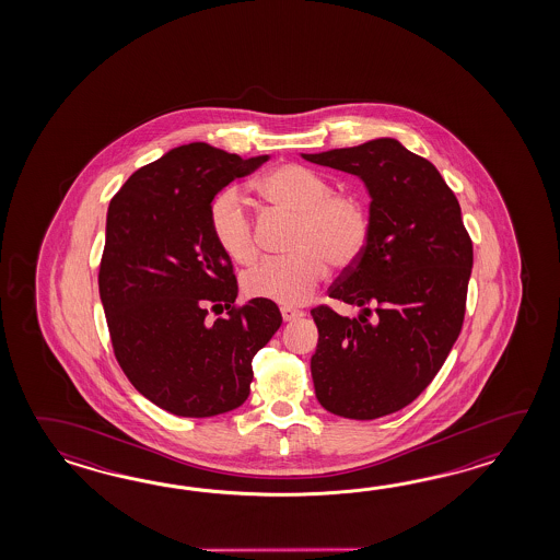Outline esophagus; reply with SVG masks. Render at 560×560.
Instances as JSON below:
<instances>
[{
  "label": "esophagus",
  "mask_w": 560,
  "mask_h": 560,
  "mask_svg": "<svg viewBox=\"0 0 560 560\" xmlns=\"http://www.w3.org/2000/svg\"><path fill=\"white\" fill-rule=\"evenodd\" d=\"M280 312H282V318H284V322H294L304 316V312H300V310L296 308H290V306H282Z\"/></svg>",
  "instance_id": "1"
}]
</instances>
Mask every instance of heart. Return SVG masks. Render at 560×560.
Wrapping results in <instances>:
<instances>
[{
	"instance_id": "b5f03b06",
	"label": "heart",
	"mask_w": 560,
	"mask_h": 560,
	"mask_svg": "<svg viewBox=\"0 0 560 560\" xmlns=\"http://www.w3.org/2000/svg\"><path fill=\"white\" fill-rule=\"evenodd\" d=\"M270 203L298 214L288 256L256 264L242 278L248 296L296 306L318 288L332 268L358 262L370 238L366 203L352 194H332V186L308 167L280 166L258 179ZM210 230L230 260L248 264L256 256L250 212L236 186L224 188L210 203Z\"/></svg>"
}]
</instances>
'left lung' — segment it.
I'll use <instances>...</instances> for the list:
<instances>
[{"label":"left lung","instance_id":"8db88e82","mask_svg":"<svg viewBox=\"0 0 560 560\" xmlns=\"http://www.w3.org/2000/svg\"><path fill=\"white\" fill-rule=\"evenodd\" d=\"M302 158L354 174L370 196L369 244L330 285L360 316L310 312L316 398L336 417L393 415L429 386L463 328L472 242L460 206L441 172L394 138Z\"/></svg>","mask_w":560,"mask_h":560}]
</instances>
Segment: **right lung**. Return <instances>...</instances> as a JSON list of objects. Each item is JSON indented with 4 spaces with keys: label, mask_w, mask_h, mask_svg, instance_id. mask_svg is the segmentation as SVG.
Instances as JSON below:
<instances>
[{
    "label": "right lung",
    "mask_w": 560,
    "mask_h": 560,
    "mask_svg": "<svg viewBox=\"0 0 560 560\" xmlns=\"http://www.w3.org/2000/svg\"><path fill=\"white\" fill-rule=\"evenodd\" d=\"M268 158L186 143L133 172L107 208L97 284L114 354L133 388L176 417L244 405L252 358L282 324L272 300L234 306L232 260L210 230L215 194ZM210 305L228 316L208 319Z\"/></svg>",
    "instance_id": "1"
}]
</instances>
